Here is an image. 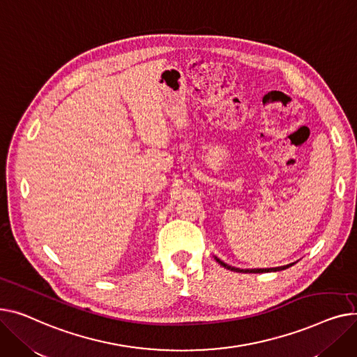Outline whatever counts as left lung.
Masks as SVG:
<instances>
[{"instance_id": "obj_1", "label": "left lung", "mask_w": 357, "mask_h": 357, "mask_svg": "<svg viewBox=\"0 0 357 357\" xmlns=\"http://www.w3.org/2000/svg\"><path fill=\"white\" fill-rule=\"evenodd\" d=\"M216 261H218V262H219L222 266H225L226 269L235 271V272H254V274H262V272H275V271H282V269H287V268H289V266L294 265V264H289V265H285V266H277V268H265V269H239V268L230 266V265H227V264L222 262V261H220V259H218V258H216Z\"/></svg>"}]
</instances>
